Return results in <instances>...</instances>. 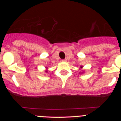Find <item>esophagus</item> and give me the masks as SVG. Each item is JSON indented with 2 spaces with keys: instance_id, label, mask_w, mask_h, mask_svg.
Instances as JSON below:
<instances>
[{
  "instance_id": "1",
  "label": "esophagus",
  "mask_w": 121,
  "mask_h": 121,
  "mask_svg": "<svg viewBox=\"0 0 121 121\" xmlns=\"http://www.w3.org/2000/svg\"><path fill=\"white\" fill-rule=\"evenodd\" d=\"M67 60L66 59H64V60H62V61H66Z\"/></svg>"
}]
</instances>
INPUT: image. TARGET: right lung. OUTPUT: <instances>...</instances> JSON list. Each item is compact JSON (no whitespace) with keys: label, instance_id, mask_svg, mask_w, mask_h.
<instances>
[{"label":"right lung","instance_id":"1","mask_svg":"<svg viewBox=\"0 0 121 121\" xmlns=\"http://www.w3.org/2000/svg\"><path fill=\"white\" fill-rule=\"evenodd\" d=\"M46 72H47V71H46Z\"/></svg>","mask_w":121,"mask_h":121}]
</instances>
